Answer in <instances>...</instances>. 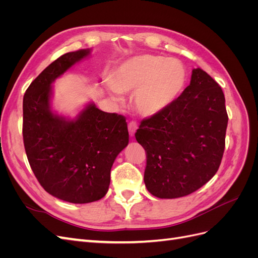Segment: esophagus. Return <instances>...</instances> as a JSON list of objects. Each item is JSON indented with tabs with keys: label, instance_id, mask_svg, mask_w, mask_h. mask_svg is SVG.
Here are the masks:
<instances>
[{
	"label": "esophagus",
	"instance_id": "1",
	"mask_svg": "<svg viewBox=\"0 0 258 258\" xmlns=\"http://www.w3.org/2000/svg\"><path fill=\"white\" fill-rule=\"evenodd\" d=\"M137 129H138V126H137V123L136 122H130L129 124H128V130H129V135H130V137H134L135 136V134L137 132Z\"/></svg>",
	"mask_w": 258,
	"mask_h": 258
}]
</instances>
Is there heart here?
<instances>
[{"label": "heart", "instance_id": "heart-1", "mask_svg": "<svg viewBox=\"0 0 258 258\" xmlns=\"http://www.w3.org/2000/svg\"><path fill=\"white\" fill-rule=\"evenodd\" d=\"M186 83V71L176 59L155 54H141L124 61L112 79V92H135V106L145 117L157 115L181 95Z\"/></svg>", "mask_w": 258, "mask_h": 258}]
</instances>
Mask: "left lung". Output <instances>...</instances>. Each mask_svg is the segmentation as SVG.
Returning a JSON list of instances; mask_svg holds the SVG:
<instances>
[{
    "label": "left lung",
    "mask_w": 258,
    "mask_h": 258,
    "mask_svg": "<svg viewBox=\"0 0 258 258\" xmlns=\"http://www.w3.org/2000/svg\"><path fill=\"white\" fill-rule=\"evenodd\" d=\"M227 122L220 85L204 70L194 69L182 95L137 130V141L146 152L147 190L173 199L208 183L221 165Z\"/></svg>",
    "instance_id": "left-lung-1"
}]
</instances>
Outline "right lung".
<instances>
[{"label":"right lung","mask_w":258,"mask_h":258,"mask_svg":"<svg viewBox=\"0 0 258 258\" xmlns=\"http://www.w3.org/2000/svg\"><path fill=\"white\" fill-rule=\"evenodd\" d=\"M90 53L86 48L62 54L23 96L22 135L31 169L46 191L71 204L105 196L113 163L129 143L126 118L93 102L74 118L52 111V83Z\"/></svg>","instance_id":"right-lung-1"}]
</instances>
